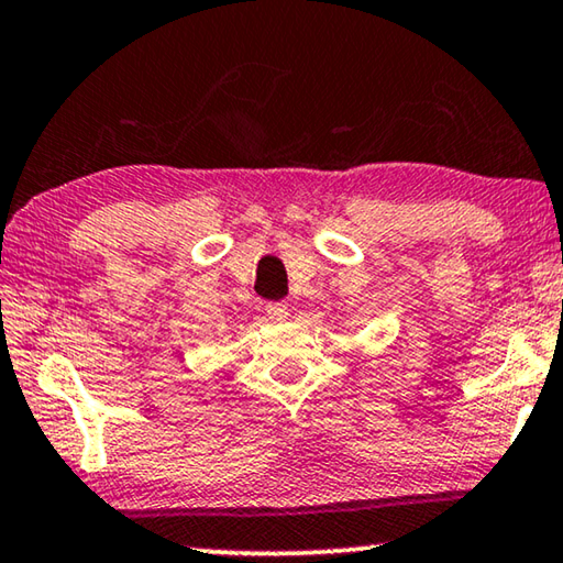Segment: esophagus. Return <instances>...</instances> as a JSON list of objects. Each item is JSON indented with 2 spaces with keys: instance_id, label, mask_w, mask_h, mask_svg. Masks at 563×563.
<instances>
[{
  "instance_id": "34e87169",
  "label": "esophagus",
  "mask_w": 563,
  "mask_h": 563,
  "mask_svg": "<svg viewBox=\"0 0 563 563\" xmlns=\"http://www.w3.org/2000/svg\"><path fill=\"white\" fill-rule=\"evenodd\" d=\"M265 316H268L273 322L288 320V305H285V302H268V305H265Z\"/></svg>"
}]
</instances>
